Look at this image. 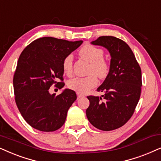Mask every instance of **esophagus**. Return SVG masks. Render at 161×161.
Instances as JSON below:
<instances>
[{"instance_id": "obj_1", "label": "esophagus", "mask_w": 161, "mask_h": 161, "mask_svg": "<svg viewBox=\"0 0 161 161\" xmlns=\"http://www.w3.org/2000/svg\"><path fill=\"white\" fill-rule=\"evenodd\" d=\"M77 96H78V98H80V97H84V95H82V94H80V93H77Z\"/></svg>"}]
</instances>
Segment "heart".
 Here are the masks:
<instances>
[{"mask_svg": "<svg viewBox=\"0 0 161 161\" xmlns=\"http://www.w3.org/2000/svg\"><path fill=\"white\" fill-rule=\"evenodd\" d=\"M80 56L83 60L89 63L87 69L88 76L84 78H73L68 80L67 86L78 93H86L97 84V78L104 79L108 76L110 66L107 60L103 58V51L100 48L92 45H84L79 52ZM63 69L66 75H69L72 72L73 55H66L63 60Z\"/></svg>", "mask_w": 161, "mask_h": 161, "instance_id": "b5f03b06", "label": "heart"}]
</instances>
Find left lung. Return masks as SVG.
Instances as JSON below:
<instances>
[{
  "instance_id": "1",
  "label": "left lung",
  "mask_w": 161,
  "mask_h": 161,
  "mask_svg": "<svg viewBox=\"0 0 161 161\" xmlns=\"http://www.w3.org/2000/svg\"><path fill=\"white\" fill-rule=\"evenodd\" d=\"M92 44L101 46L111 55L110 70L97 92L88 96L86 114L91 124L100 130L111 131L126 124L134 113L141 92V69L130 47L113 36H101Z\"/></svg>"
}]
</instances>
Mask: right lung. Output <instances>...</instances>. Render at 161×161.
I'll return each mask as SVG.
<instances>
[{"label":"right lung","mask_w":161,"mask_h":161,"mask_svg":"<svg viewBox=\"0 0 161 161\" xmlns=\"http://www.w3.org/2000/svg\"><path fill=\"white\" fill-rule=\"evenodd\" d=\"M43 37L32 41L18 58L13 78L15 103L23 118L35 129L53 131L65 123L67 112L77 99L75 92L66 89L61 94L49 93L51 86L62 89L63 60L82 44Z\"/></svg>","instance_id":"right-lung-1"}]
</instances>
